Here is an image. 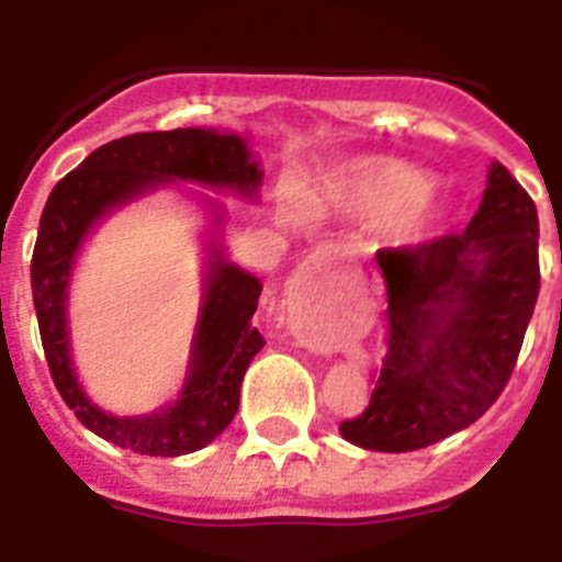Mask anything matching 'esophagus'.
<instances>
[{
	"mask_svg": "<svg viewBox=\"0 0 562 562\" xmlns=\"http://www.w3.org/2000/svg\"><path fill=\"white\" fill-rule=\"evenodd\" d=\"M329 276V261H326L324 256H310V261H304V267H301V272H297L295 278V304L301 306V310H306V306L312 304V297H315L317 286H321V281ZM306 340L315 342L317 337L312 335V331H306Z\"/></svg>",
	"mask_w": 562,
	"mask_h": 562,
	"instance_id": "esophagus-1",
	"label": "esophagus"
}]
</instances>
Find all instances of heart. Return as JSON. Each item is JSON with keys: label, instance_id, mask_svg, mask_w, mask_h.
<instances>
[{"label": "heart", "instance_id": "1", "mask_svg": "<svg viewBox=\"0 0 562 562\" xmlns=\"http://www.w3.org/2000/svg\"><path fill=\"white\" fill-rule=\"evenodd\" d=\"M428 177L394 157H362L340 173V196L362 220H391L402 238H419L439 220V207L425 196Z\"/></svg>", "mask_w": 562, "mask_h": 562}]
</instances>
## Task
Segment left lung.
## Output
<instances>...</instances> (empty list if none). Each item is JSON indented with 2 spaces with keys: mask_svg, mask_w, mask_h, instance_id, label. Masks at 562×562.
<instances>
[{
  "mask_svg": "<svg viewBox=\"0 0 562 562\" xmlns=\"http://www.w3.org/2000/svg\"><path fill=\"white\" fill-rule=\"evenodd\" d=\"M538 207L501 162L464 233L376 250L389 335L369 405L342 439L408 453L470 428L490 411L524 346L540 292Z\"/></svg>",
  "mask_w": 562,
  "mask_h": 562,
  "instance_id": "left-lung-1",
  "label": "left lung"
}]
</instances>
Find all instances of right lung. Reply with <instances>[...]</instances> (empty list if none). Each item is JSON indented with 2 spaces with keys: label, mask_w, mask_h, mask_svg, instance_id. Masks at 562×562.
Here are the masks:
<instances>
[{
  "label": "right lung",
  "mask_w": 562,
  "mask_h": 562,
  "mask_svg": "<svg viewBox=\"0 0 562 562\" xmlns=\"http://www.w3.org/2000/svg\"><path fill=\"white\" fill-rule=\"evenodd\" d=\"M166 182H200L256 196L261 171L238 134L213 128L128 134L95 148L53 188L30 261L38 331L58 394L92 434L140 456H182L211 445L236 416L247 366L265 346L252 326L261 281L211 245L205 301L180 400L157 414L112 416L78 385L67 331V286L78 247L112 207Z\"/></svg>",
  "instance_id": "right-lung-1"
}]
</instances>
